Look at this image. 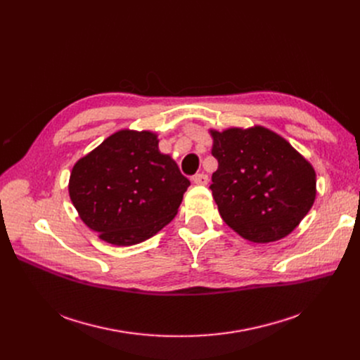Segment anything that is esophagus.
Returning <instances> with one entry per match:
<instances>
[{
  "mask_svg": "<svg viewBox=\"0 0 360 360\" xmlns=\"http://www.w3.org/2000/svg\"><path fill=\"white\" fill-rule=\"evenodd\" d=\"M193 181H194V184L195 185H207V182H209V176H207L205 174H197V175H194V178H193Z\"/></svg>",
  "mask_w": 360,
  "mask_h": 360,
  "instance_id": "obj_1",
  "label": "esophagus"
}]
</instances>
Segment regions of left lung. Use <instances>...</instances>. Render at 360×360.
<instances>
[{"mask_svg":"<svg viewBox=\"0 0 360 360\" xmlns=\"http://www.w3.org/2000/svg\"><path fill=\"white\" fill-rule=\"evenodd\" d=\"M219 167L210 190L224 223L257 243L288 236L315 201L312 165L269 128L210 129Z\"/></svg>","mask_w":360,"mask_h":360,"instance_id":"1","label":"left lung"}]
</instances>
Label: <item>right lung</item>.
I'll return each instance as SVG.
<instances>
[{"mask_svg": "<svg viewBox=\"0 0 360 360\" xmlns=\"http://www.w3.org/2000/svg\"><path fill=\"white\" fill-rule=\"evenodd\" d=\"M188 181L151 131L121 129L74 165L68 193L80 219L108 243L128 247L172 221Z\"/></svg>", "mask_w": 360, "mask_h": 360, "instance_id": "right-lung-1", "label": "right lung"}]
</instances>
